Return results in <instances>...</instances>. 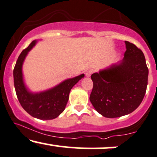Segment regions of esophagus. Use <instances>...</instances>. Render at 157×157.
I'll return each mask as SVG.
<instances>
[{"label": "esophagus", "instance_id": "esophagus-1", "mask_svg": "<svg viewBox=\"0 0 157 157\" xmlns=\"http://www.w3.org/2000/svg\"><path fill=\"white\" fill-rule=\"evenodd\" d=\"M92 73H93V70H88V71H86V76L87 77H90V75H92Z\"/></svg>", "mask_w": 157, "mask_h": 157}]
</instances>
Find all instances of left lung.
Listing matches in <instances>:
<instances>
[{
	"label": "left lung",
	"instance_id": "8db88e82",
	"mask_svg": "<svg viewBox=\"0 0 157 157\" xmlns=\"http://www.w3.org/2000/svg\"><path fill=\"white\" fill-rule=\"evenodd\" d=\"M126 50L119 64L91 75L94 86L90 101L106 118H118L135 110L146 92L148 69L144 54L125 41Z\"/></svg>",
	"mask_w": 157,
	"mask_h": 157
}]
</instances>
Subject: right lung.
<instances>
[{"instance_id": "right-lung-1", "label": "right lung", "mask_w": 157, "mask_h": 157, "mask_svg": "<svg viewBox=\"0 0 157 157\" xmlns=\"http://www.w3.org/2000/svg\"><path fill=\"white\" fill-rule=\"evenodd\" d=\"M36 42V41H33L27 48L22 50L17 60L13 71L15 91L20 105L28 114L41 120L54 119L64 110L71 89L84 77V75L66 80L52 89L41 93L29 92L22 80V66L28 52Z\"/></svg>"}]
</instances>
